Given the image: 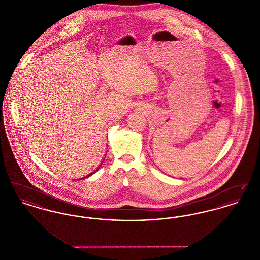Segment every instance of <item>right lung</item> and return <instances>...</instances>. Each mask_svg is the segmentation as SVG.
Here are the masks:
<instances>
[{"instance_id": "add662e5", "label": "right lung", "mask_w": 260, "mask_h": 260, "mask_svg": "<svg viewBox=\"0 0 260 260\" xmlns=\"http://www.w3.org/2000/svg\"><path fill=\"white\" fill-rule=\"evenodd\" d=\"M100 166H101V164H100V165H99V168H98V169H96V170H95V171H94V172H92V173H89V174H88V175H87V176H86V177H84V178H87V177H88V176H90V175H91V174H93V173H96V172H98V171H99V167H100ZM82 179H83V178H82Z\"/></svg>"}]
</instances>
